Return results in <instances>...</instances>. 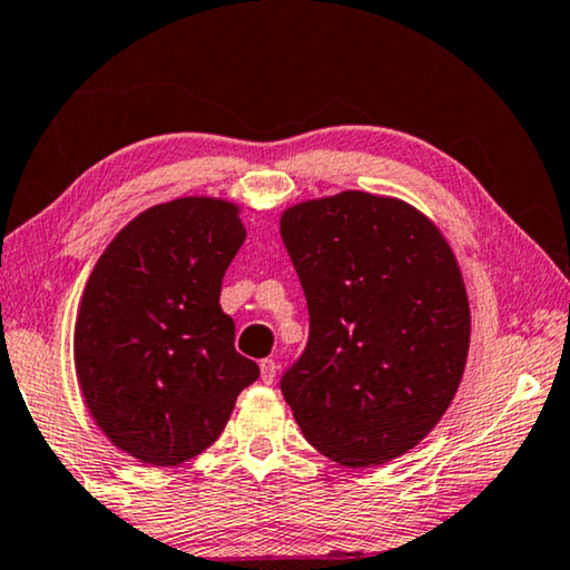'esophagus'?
<instances>
[{
    "label": "esophagus",
    "instance_id": "esophagus-1",
    "mask_svg": "<svg viewBox=\"0 0 570 570\" xmlns=\"http://www.w3.org/2000/svg\"><path fill=\"white\" fill-rule=\"evenodd\" d=\"M262 380H264L266 384H272V382L276 380V362L272 360V356H268V360L262 362Z\"/></svg>",
    "mask_w": 570,
    "mask_h": 570
}]
</instances>
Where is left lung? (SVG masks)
Instances as JSON below:
<instances>
[{
  "instance_id": "left-lung-1",
  "label": "left lung",
  "mask_w": 570,
  "mask_h": 570,
  "mask_svg": "<svg viewBox=\"0 0 570 570\" xmlns=\"http://www.w3.org/2000/svg\"><path fill=\"white\" fill-rule=\"evenodd\" d=\"M308 340L282 374L304 438L346 468L384 465L435 428L455 397L470 306L432 220L362 190L282 216Z\"/></svg>"
}]
</instances>
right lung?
<instances>
[{
	"mask_svg": "<svg viewBox=\"0 0 570 570\" xmlns=\"http://www.w3.org/2000/svg\"><path fill=\"white\" fill-rule=\"evenodd\" d=\"M244 240L226 200H170L132 218L85 286L75 324L85 402L112 445L148 465H180L214 445L258 380L218 304Z\"/></svg>",
	"mask_w": 570,
	"mask_h": 570,
	"instance_id": "obj_1",
	"label": "right lung"
}]
</instances>
